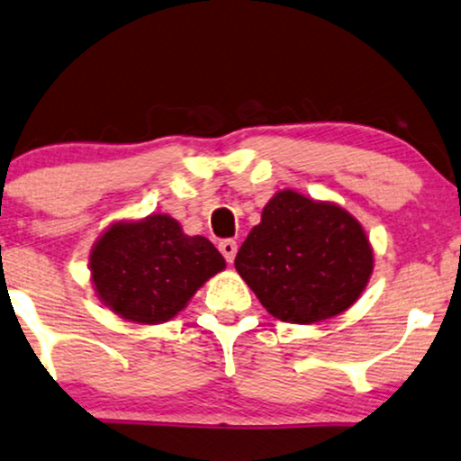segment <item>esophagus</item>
Wrapping results in <instances>:
<instances>
[{"label":"esophagus","instance_id":"34e87169","mask_svg":"<svg viewBox=\"0 0 461 461\" xmlns=\"http://www.w3.org/2000/svg\"><path fill=\"white\" fill-rule=\"evenodd\" d=\"M218 248H220V252H222L226 262L235 260V256H237V241H235V239H224V241H220Z\"/></svg>","mask_w":461,"mask_h":461}]
</instances>
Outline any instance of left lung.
I'll return each instance as SVG.
<instances>
[{"label":"left lung","instance_id":"8db88e82","mask_svg":"<svg viewBox=\"0 0 461 461\" xmlns=\"http://www.w3.org/2000/svg\"><path fill=\"white\" fill-rule=\"evenodd\" d=\"M235 268L273 318L313 324L357 301L373 273V249L345 209L284 190L262 209Z\"/></svg>","mask_w":461,"mask_h":461}]
</instances>
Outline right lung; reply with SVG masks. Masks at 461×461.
I'll list each match as a JSON object with an SVG mask.
<instances>
[{"mask_svg": "<svg viewBox=\"0 0 461 461\" xmlns=\"http://www.w3.org/2000/svg\"><path fill=\"white\" fill-rule=\"evenodd\" d=\"M224 265L212 241L184 235L169 216L113 224L91 254L99 298L137 324L171 320Z\"/></svg>", "mask_w": 461, "mask_h": 461, "instance_id": "right-lung-1", "label": "right lung"}]
</instances>
